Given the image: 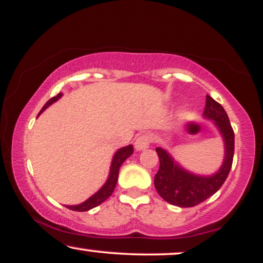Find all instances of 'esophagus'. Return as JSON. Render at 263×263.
I'll return each instance as SVG.
<instances>
[{
	"mask_svg": "<svg viewBox=\"0 0 263 263\" xmlns=\"http://www.w3.org/2000/svg\"><path fill=\"white\" fill-rule=\"evenodd\" d=\"M151 142H152V137L149 135L138 136V137L136 138V141H135V149L138 151V152L147 149V148L149 147Z\"/></svg>",
	"mask_w": 263,
	"mask_h": 263,
	"instance_id": "1",
	"label": "esophagus"
}]
</instances>
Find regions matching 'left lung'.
I'll return each mask as SVG.
<instances>
[{"mask_svg": "<svg viewBox=\"0 0 263 263\" xmlns=\"http://www.w3.org/2000/svg\"><path fill=\"white\" fill-rule=\"evenodd\" d=\"M203 118L216 126L224 144L222 165L216 173L202 175L183 167L165 148H156L159 157V170L154 176L158 194L167 203L178 207H194L222 187L232 169L234 157V131L226 110L213 98L205 96Z\"/></svg>", "mask_w": 263, "mask_h": 263, "instance_id": "1", "label": "left lung"}]
</instances>
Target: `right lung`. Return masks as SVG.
I'll return each instance as SVG.
<instances>
[{"label": "right lung", "instance_id": "add662e5", "mask_svg": "<svg viewBox=\"0 0 263 263\" xmlns=\"http://www.w3.org/2000/svg\"><path fill=\"white\" fill-rule=\"evenodd\" d=\"M62 96H63L62 93H59L56 97L51 98V99L47 101L45 105L43 106V109L40 110L39 115L41 112L45 111V110L50 105H52L55 101H58ZM132 153H134V147H132V144L126 145V147H122V148H120V149L116 151L115 154H114V157H112L111 165H110L109 175H107V179H106V181L104 182V185L101 186L99 190H98L96 194L91 195L88 200H85L84 202H82V203H80V204L67 205V208H69V210H72V211L85 212V211L91 210V208L97 207V205L103 203L104 201H106L107 198L111 196V194L114 192V189H115V186H116V182H118L120 166L122 165V163L125 162V160L127 159L129 156H132Z\"/></svg>", "mask_w": 263, "mask_h": 263}]
</instances>
